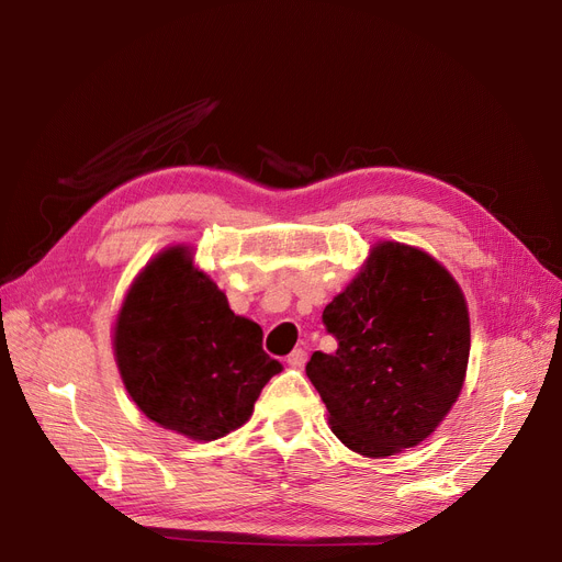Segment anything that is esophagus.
Listing matches in <instances>:
<instances>
[{
    "instance_id": "obj_1",
    "label": "esophagus",
    "mask_w": 562,
    "mask_h": 562,
    "mask_svg": "<svg viewBox=\"0 0 562 562\" xmlns=\"http://www.w3.org/2000/svg\"><path fill=\"white\" fill-rule=\"evenodd\" d=\"M304 363H307V349H295L291 356H288V366L293 368H302Z\"/></svg>"
}]
</instances>
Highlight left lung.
<instances>
[{"label":"left lung","instance_id":"left-lung-1","mask_svg":"<svg viewBox=\"0 0 562 562\" xmlns=\"http://www.w3.org/2000/svg\"><path fill=\"white\" fill-rule=\"evenodd\" d=\"M335 353L314 351L307 378L333 434L366 457L429 438L462 391L471 328L462 288L431 255L394 241L323 310Z\"/></svg>","mask_w":562,"mask_h":562}]
</instances>
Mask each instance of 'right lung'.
Returning a JSON list of instances; mask_svg holds the SVG:
<instances>
[{"label": "right lung", "mask_w": 562, "mask_h": 562, "mask_svg": "<svg viewBox=\"0 0 562 562\" xmlns=\"http://www.w3.org/2000/svg\"><path fill=\"white\" fill-rule=\"evenodd\" d=\"M114 356L135 405L192 440L239 429L281 372L262 349V328L229 310L184 246L159 252L133 281L116 316Z\"/></svg>", "instance_id": "obj_1"}]
</instances>
